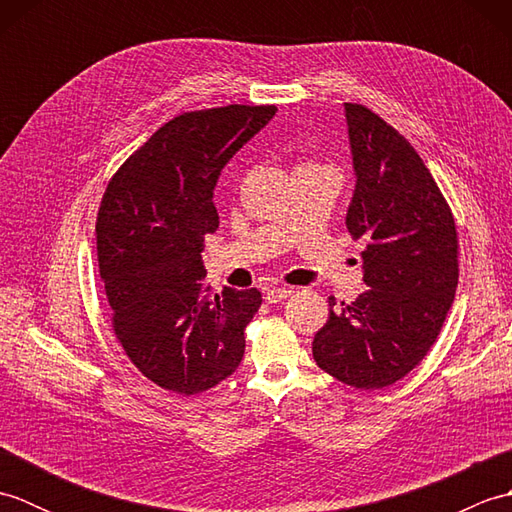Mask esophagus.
I'll return each instance as SVG.
<instances>
[{
    "instance_id": "obj_1",
    "label": "esophagus",
    "mask_w": 512,
    "mask_h": 512,
    "mask_svg": "<svg viewBox=\"0 0 512 512\" xmlns=\"http://www.w3.org/2000/svg\"><path fill=\"white\" fill-rule=\"evenodd\" d=\"M292 292H295V290H292V288H270L268 292H266V301L268 303H279V301H284L286 297H290L292 295Z\"/></svg>"
}]
</instances>
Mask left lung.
Returning <instances> with one entry per match:
<instances>
[{
  "mask_svg": "<svg viewBox=\"0 0 512 512\" xmlns=\"http://www.w3.org/2000/svg\"><path fill=\"white\" fill-rule=\"evenodd\" d=\"M356 191L345 224L363 239L367 290L314 334L312 356L341 383L383 389L436 343L460 277L451 206L418 151L361 103H345Z\"/></svg>",
  "mask_w": 512,
  "mask_h": 512,
  "instance_id": "8db88e82",
  "label": "left lung"
}]
</instances>
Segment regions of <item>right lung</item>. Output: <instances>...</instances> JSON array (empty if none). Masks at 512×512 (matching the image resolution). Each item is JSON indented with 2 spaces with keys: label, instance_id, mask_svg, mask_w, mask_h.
I'll return each mask as SVG.
<instances>
[{
  "label": "right lung",
  "instance_id": "obj_1",
  "mask_svg": "<svg viewBox=\"0 0 512 512\" xmlns=\"http://www.w3.org/2000/svg\"><path fill=\"white\" fill-rule=\"evenodd\" d=\"M275 112V105H224L171 118L103 193L96 253L112 330L138 372L173 394H202L242 363L244 330L262 292L215 295L200 253L204 235L220 224L213 204L220 171Z\"/></svg>",
  "mask_w": 512,
  "mask_h": 512
}]
</instances>
